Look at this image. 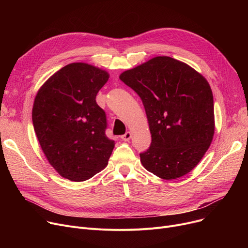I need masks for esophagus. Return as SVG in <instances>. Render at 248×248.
<instances>
[{"label": "esophagus", "instance_id": "34e87169", "mask_svg": "<svg viewBox=\"0 0 248 248\" xmlns=\"http://www.w3.org/2000/svg\"><path fill=\"white\" fill-rule=\"evenodd\" d=\"M122 140H124V141H128L129 140H131V138H132V133L131 132H126L124 135H123L122 137Z\"/></svg>", "mask_w": 248, "mask_h": 248}]
</instances>
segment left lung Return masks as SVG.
I'll list each match as a JSON object with an SVG mask.
<instances>
[{
  "label": "left lung",
  "instance_id": "obj_1",
  "mask_svg": "<svg viewBox=\"0 0 248 248\" xmlns=\"http://www.w3.org/2000/svg\"><path fill=\"white\" fill-rule=\"evenodd\" d=\"M121 80L144 104L152 134L140 163L165 180L191 172L214 135V103L209 83L186 63L155 57L123 72Z\"/></svg>",
  "mask_w": 248,
  "mask_h": 248
}]
</instances>
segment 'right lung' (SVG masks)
<instances>
[{"label":"right lung","mask_w":248,"mask_h":248,"mask_svg":"<svg viewBox=\"0 0 248 248\" xmlns=\"http://www.w3.org/2000/svg\"><path fill=\"white\" fill-rule=\"evenodd\" d=\"M108 73L86 63H71L39 89L32 121L47 160L70 181L93 177L108 165L114 140L106 135L107 115L95 97Z\"/></svg>","instance_id":"right-lung-1"}]
</instances>
